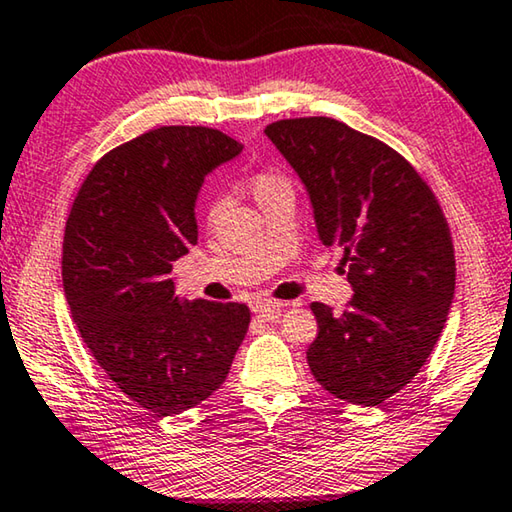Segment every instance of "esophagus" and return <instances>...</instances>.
Segmentation results:
<instances>
[{"mask_svg":"<svg viewBox=\"0 0 512 512\" xmlns=\"http://www.w3.org/2000/svg\"><path fill=\"white\" fill-rule=\"evenodd\" d=\"M251 311L256 313V316H261L265 320H274L283 311V302H272V300H256L251 304Z\"/></svg>","mask_w":512,"mask_h":512,"instance_id":"34e87169","label":"esophagus"}]
</instances>
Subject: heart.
I'll use <instances>...</instances> for the list:
<instances>
[{"label":"heart","instance_id":"obj_1","mask_svg":"<svg viewBox=\"0 0 512 512\" xmlns=\"http://www.w3.org/2000/svg\"><path fill=\"white\" fill-rule=\"evenodd\" d=\"M281 187H288V180L281 174H277V171H261V174H256L254 178H251V192H254L258 203H263L267 196L281 190ZM222 210H224L222 194H210L206 199V206H203L206 222L208 224L215 222V219L222 215Z\"/></svg>","mask_w":512,"mask_h":512}]
</instances>
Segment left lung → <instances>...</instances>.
Instances as JSON below:
<instances>
[{
	"instance_id": "obj_1",
	"label": "left lung",
	"mask_w": 512,
	"mask_h": 512,
	"mask_svg": "<svg viewBox=\"0 0 512 512\" xmlns=\"http://www.w3.org/2000/svg\"><path fill=\"white\" fill-rule=\"evenodd\" d=\"M306 187L325 247L343 249L355 295L313 302L306 361L336 398L373 407L414 380L446 325L455 256L444 212L416 169L380 139L327 116L265 128Z\"/></svg>"
}]
</instances>
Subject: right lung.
<instances>
[{"instance_id": "obj_1", "label": "right lung", "mask_w": 512, "mask_h": 512, "mask_svg": "<svg viewBox=\"0 0 512 512\" xmlns=\"http://www.w3.org/2000/svg\"><path fill=\"white\" fill-rule=\"evenodd\" d=\"M242 144L164 125L109 151L86 176L64 235V293L82 341L125 396L180 414L222 387L249 329L245 304L183 302L167 274L196 245L203 180Z\"/></svg>"}]
</instances>
